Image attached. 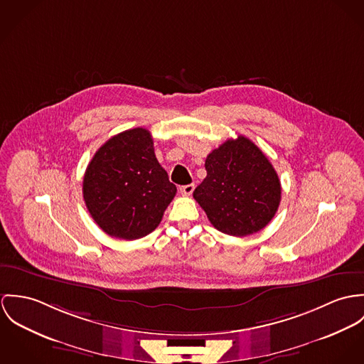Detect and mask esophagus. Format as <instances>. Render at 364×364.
Masks as SVG:
<instances>
[{
	"instance_id": "1",
	"label": "esophagus",
	"mask_w": 364,
	"mask_h": 364,
	"mask_svg": "<svg viewBox=\"0 0 364 364\" xmlns=\"http://www.w3.org/2000/svg\"><path fill=\"white\" fill-rule=\"evenodd\" d=\"M194 184H187V186H181L180 187V193L183 194V196H191L193 194V191H194Z\"/></svg>"
}]
</instances>
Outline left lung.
I'll list each match as a JSON object with an SVG mask.
<instances>
[{"mask_svg":"<svg viewBox=\"0 0 364 364\" xmlns=\"http://www.w3.org/2000/svg\"><path fill=\"white\" fill-rule=\"evenodd\" d=\"M206 177L194 191L209 222L222 233L244 237L264 229L281 202V181L268 158L239 135L213 149Z\"/></svg>","mask_w":364,"mask_h":364,"instance_id":"1","label":"left lung"}]
</instances>
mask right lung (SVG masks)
Returning a JSON list of instances; mask_svg holds the SVG:
<instances>
[{"mask_svg":"<svg viewBox=\"0 0 364 364\" xmlns=\"http://www.w3.org/2000/svg\"><path fill=\"white\" fill-rule=\"evenodd\" d=\"M83 200L112 237L136 240L154 232L177 188L158 162L148 129L132 128L106 141L87 164Z\"/></svg>","mask_w":364,"mask_h":364,"instance_id":"obj_1","label":"right lung"}]
</instances>
